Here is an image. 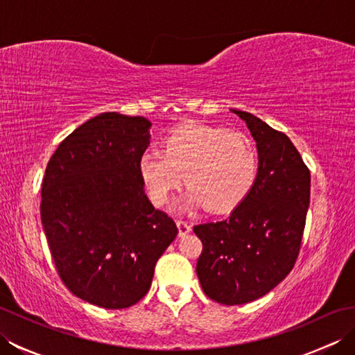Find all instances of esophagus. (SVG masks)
I'll use <instances>...</instances> for the list:
<instances>
[{
  "label": "esophagus",
  "mask_w": 355,
  "mask_h": 355,
  "mask_svg": "<svg viewBox=\"0 0 355 355\" xmlns=\"http://www.w3.org/2000/svg\"><path fill=\"white\" fill-rule=\"evenodd\" d=\"M177 227H178V235H180V236H186L187 233H189V232L192 230L191 224L186 223V221H182V220L177 221Z\"/></svg>",
  "instance_id": "obj_1"
}]
</instances>
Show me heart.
Masks as SVG:
<instances>
[{"label": "heart", "instance_id": "1", "mask_svg": "<svg viewBox=\"0 0 355 355\" xmlns=\"http://www.w3.org/2000/svg\"><path fill=\"white\" fill-rule=\"evenodd\" d=\"M137 168L155 206L168 205L184 178L189 191L182 200L183 209L206 206L210 212H229L252 192L259 160L247 135L187 123L166 135L163 154L145 153Z\"/></svg>", "mask_w": 355, "mask_h": 355}]
</instances>
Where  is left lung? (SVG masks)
I'll use <instances>...</instances> for the list:
<instances>
[{
	"label": "left lung",
	"mask_w": 355,
	"mask_h": 355,
	"mask_svg": "<svg viewBox=\"0 0 355 355\" xmlns=\"http://www.w3.org/2000/svg\"><path fill=\"white\" fill-rule=\"evenodd\" d=\"M244 120L258 149V178L227 220L193 227L202 243L197 262L201 288L223 305L266 296L294 267L310 206V171L284 132L247 111Z\"/></svg>",
	"instance_id": "1"
}]
</instances>
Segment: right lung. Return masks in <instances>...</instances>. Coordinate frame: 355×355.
<instances>
[{
    "instance_id": "add662e5",
    "label": "right lung",
    "mask_w": 355,
    "mask_h": 355,
    "mask_svg": "<svg viewBox=\"0 0 355 355\" xmlns=\"http://www.w3.org/2000/svg\"><path fill=\"white\" fill-rule=\"evenodd\" d=\"M150 126L145 117L102 112L76 128L45 169L41 221L58 273L74 296L107 310L145 296L178 233L139 175Z\"/></svg>"
}]
</instances>
